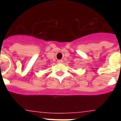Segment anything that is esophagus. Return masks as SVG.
Here are the masks:
<instances>
[{"instance_id":"1","label":"esophagus","mask_w":121,"mask_h":121,"mask_svg":"<svg viewBox=\"0 0 121 121\" xmlns=\"http://www.w3.org/2000/svg\"><path fill=\"white\" fill-rule=\"evenodd\" d=\"M63 62V61L62 60H57V63H62Z\"/></svg>"}]
</instances>
